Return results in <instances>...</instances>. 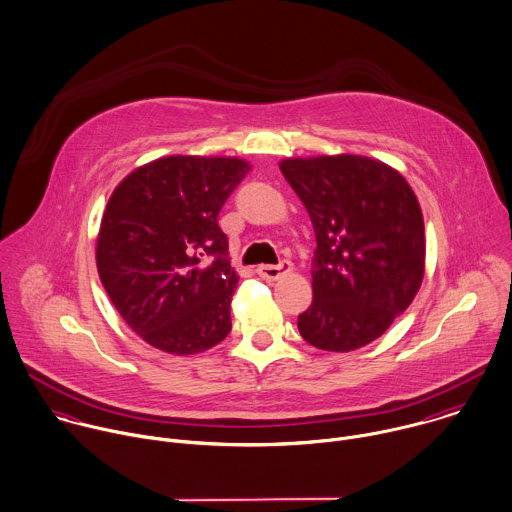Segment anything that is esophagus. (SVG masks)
<instances>
[{"label": "esophagus", "mask_w": 512, "mask_h": 512, "mask_svg": "<svg viewBox=\"0 0 512 512\" xmlns=\"http://www.w3.org/2000/svg\"><path fill=\"white\" fill-rule=\"evenodd\" d=\"M291 269H293L291 261L283 259L279 265H259V267H257V275H259L261 279H265V281H277V279H281L283 275H287Z\"/></svg>", "instance_id": "34e87169"}]
</instances>
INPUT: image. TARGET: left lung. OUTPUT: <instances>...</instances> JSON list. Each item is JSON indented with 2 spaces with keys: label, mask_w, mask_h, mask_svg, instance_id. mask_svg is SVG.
<instances>
[{
  "label": "left lung",
  "mask_w": 512,
  "mask_h": 512,
  "mask_svg": "<svg viewBox=\"0 0 512 512\" xmlns=\"http://www.w3.org/2000/svg\"><path fill=\"white\" fill-rule=\"evenodd\" d=\"M279 167L317 239L313 303L297 319L299 333L323 351L365 347L423 283L421 205L399 171L363 155L285 159Z\"/></svg>",
  "instance_id": "left-lung-1"
}]
</instances>
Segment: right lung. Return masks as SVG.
Wrapping results in <instances>:
<instances>
[{
    "mask_svg": "<svg viewBox=\"0 0 512 512\" xmlns=\"http://www.w3.org/2000/svg\"><path fill=\"white\" fill-rule=\"evenodd\" d=\"M249 169L235 157L171 155L129 173L109 197L99 279L151 347L195 355L229 335L239 277L217 217Z\"/></svg>",
    "mask_w": 512,
    "mask_h": 512,
    "instance_id": "add662e5",
    "label": "right lung"
}]
</instances>
